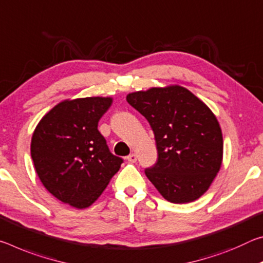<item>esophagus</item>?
Returning a JSON list of instances; mask_svg holds the SVG:
<instances>
[{
	"mask_svg": "<svg viewBox=\"0 0 263 263\" xmlns=\"http://www.w3.org/2000/svg\"><path fill=\"white\" fill-rule=\"evenodd\" d=\"M127 161L130 163H135L137 161V156L135 154H130L129 156H127Z\"/></svg>",
	"mask_w": 263,
	"mask_h": 263,
	"instance_id": "34e87169",
	"label": "esophagus"
}]
</instances>
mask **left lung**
<instances>
[{
  "mask_svg": "<svg viewBox=\"0 0 263 263\" xmlns=\"http://www.w3.org/2000/svg\"><path fill=\"white\" fill-rule=\"evenodd\" d=\"M148 120L158 153L144 170L158 192L175 204L203 196L220 170L222 134L214 114L182 86L153 87L127 96Z\"/></svg>",
  "mask_w": 263,
  "mask_h": 263,
  "instance_id": "left-lung-1",
  "label": "left lung"
}]
</instances>
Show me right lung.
I'll return each instance as SVG.
<instances>
[{"mask_svg": "<svg viewBox=\"0 0 263 263\" xmlns=\"http://www.w3.org/2000/svg\"><path fill=\"white\" fill-rule=\"evenodd\" d=\"M111 101L100 97L65 100L33 132L31 158L38 177L51 195L73 208L92 205L123 163L98 130Z\"/></svg>", "mask_w": 263, "mask_h": 263, "instance_id": "1", "label": "right lung"}]
</instances>
